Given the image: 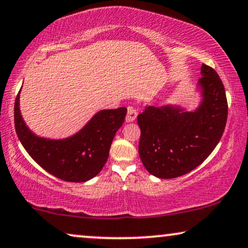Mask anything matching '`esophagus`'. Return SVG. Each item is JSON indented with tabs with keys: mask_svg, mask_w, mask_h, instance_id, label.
Segmentation results:
<instances>
[{
	"mask_svg": "<svg viewBox=\"0 0 248 248\" xmlns=\"http://www.w3.org/2000/svg\"><path fill=\"white\" fill-rule=\"evenodd\" d=\"M138 116V111L134 107H128L127 108V115H126V122L130 123V122H133Z\"/></svg>",
	"mask_w": 248,
	"mask_h": 248,
	"instance_id": "obj_1",
	"label": "esophagus"
}]
</instances>
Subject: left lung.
<instances>
[{
	"label": "left lung",
	"mask_w": 248,
	"mask_h": 248,
	"mask_svg": "<svg viewBox=\"0 0 248 248\" xmlns=\"http://www.w3.org/2000/svg\"><path fill=\"white\" fill-rule=\"evenodd\" d=\"M202 100L194 111L178 106H148L138 116L139 155L158 178H175L201 165L221 139L228 116L226 91L218 73L202 64Z\"/></svg>",
	"instance_id": "8db88e82"
}]
</instances>
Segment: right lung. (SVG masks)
Wrapping results in <instances>:
<instances>
[{
  "label": "right lung",
  "instance_id": "obj_1",
  "mask_svg": "<svg viewBox=\"0 0 248 248\" xmlns=\"http://www.w3.org/2000/svg\"><path fill=\"white\" fill-rule=\"evenodd\" d=\"M19 93L15 103V126L30 157L50 175L65 182H87L99 174L115 134L124 123L126 108L98 111L72 137L50 140L37 137L27 126L20 113Z\"/></svg>",
  "mask_w": 248,
  "mask_h": 248
}]
</instances>
